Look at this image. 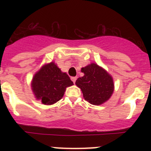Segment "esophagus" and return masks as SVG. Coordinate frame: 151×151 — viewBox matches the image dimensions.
I'll list each match as a JSON object with an SVG mask.
<instances>
[{
	"mask_svg": "<svg viewBox=\"0 0 151 151\" xmlns=\"http://www.w3.org/2000/svg\"><path fill=\"white\" fill-rule=\"evenodd\" d=\"M71 79H72V81H73V83L75 84V82H76V81L77 78H76V77H72Z\"/></svg>",
	"mask_w": 151,
	"mask_h": 151,
	"instance_id": "esophagus-1",
	"label": "esophagus"
}]
</instances>
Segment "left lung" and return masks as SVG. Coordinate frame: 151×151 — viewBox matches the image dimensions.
I'll return each instance as SVG.
<instances>
[{"label":"left lung","instance_id":"8db88e82","mask_svg":"<svg viewBox=\"0 0 151 151\" xmlns=\"http://www.w3.org/2000/svg\"><path fill=\"white\" fill-rule=\"evenodd\" d=\"M82 77L76 82L81 88L85 101L93 105H101L110 99L114 91L112 76L104 69L96 63L82 68Z\"/></svg>","mask_w":151,"mask_h":151}]
</instances>
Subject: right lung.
<instances>
[{
	"instance_id": "right-lung-1",
	"label": "right lung",
	"mask_w": 151,
	"mask_h": 151,
	"mask_svg": "<svg viewBox=\"0 0 151 151\" xmlns=\"http://www.w3.org/2000/svg\"><path fill=\"white\" fill-rule=\"evenodd\" d=\"M73 85L69 76L51 62L44 65L35 74L32 89L36 99L45 105H51L60 101L66 88Z\"/></svg>"
}]
</instances>
